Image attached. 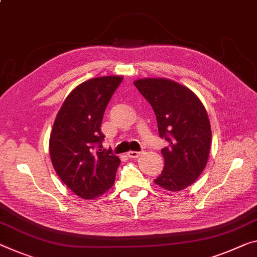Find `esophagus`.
I'll return each instance as SVG.
<instances>
[{"label":"esophagus","mask_w":257,"mask_h":257,"mask_svg":"<svg viewBox=\"0 0 257 257\" xmlns=\"http://www.w3.org/2000/svg\"><path fill=\"white\" fill-rule=\"evenodd\" d=\"M140 152H136V151H130L127 153V156L130 157V159H137V157L140 156Z\"/></svg>","instance_id":"esophagus-1"}]
</instances>
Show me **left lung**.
<instances>
[{
  "instance_id": "obj_1",
  "label": "left lung",
  "mask_w": 257,
  "mask_h": 257,
  "mask_svg": "<svg viewBox=\"0 0 257 257\" xmlns=\"http://www.w3.org/2000/svg\"><path fill=\"white\" fill-rule=\"evenodd\" d=\"M134 86L155 112L164 169L154 180L168 191L186 188L206 168L211 128L206 109L192 90L169 79H139Z\"/></svg>"
}]
</instances>
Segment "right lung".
Instances as JSON below:
<instances>
[{"mask_svg":"<svg viewBox=\"0 0 257 257\" xmlns=\"http://www.w3.org/2000/svg\"><path fill=\"white\" fill-rule=\"evenodd\" d=\"M123 77L94 78L69 94L50 134L49 152L61 180L82 199H94L112 186L120 160L102 146L101 124Z\"/></svg>","mask_w":257,"mask_h":257,"instance_id":"1","label":"right lung"}]
</instances>
